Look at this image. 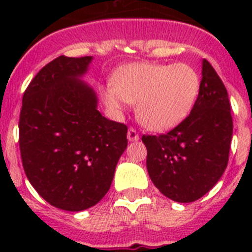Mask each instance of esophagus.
<instances>
[{"instance_id":"obj_1","label":"esophagus","mask_w":252,"mask_h":252,"mask_svg":"<svg viewBox=\"0 0 252 252\" xmlns=\"http://www.w3.org/2000/svg\"><path fill=\"white\" fill-rule=\"evenodd\" d=\"M140 137L139 132L136 131V128L133 127H130L127 131V139L130 140V141H137Z\"/></svg>"}]
</instances>
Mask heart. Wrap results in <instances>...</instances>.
Here are the masks:
<instances>
[{
    "instance_id": "1",
    "label": "heart",
    "mask_w": 252,
    "mask_h": 252,
    "mask_svg": "<svg viewBox=\"0 0 252 252\" xmlns=\"http://www.w3.org/2000/svg\"><path fill=\"white\" fill-rule=\"evenodd\" d=\"M199 90L201 78L189 64L136 63L116 72L103 99L113 111L137 101V117L145 127L168 131L190 113Z\"/></svg>"
}]
</instances>
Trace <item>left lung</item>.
Segmentation results:
<instances>
[{
  "label": "left lung",
  "mask_w": 252,
  "mask_h": 252,
  "mask_svg": "<svg viewBox=\"0 0 252 252\" xmlns=\"http://www.w3.org/2000/svg\"><path fill=\"white\" fill-rule=\"evenodd\" d=\"M232 130L226 87L204 59L199 94L186 120L166 133L142 136L154 186L179 203L203 197L226 170Z\"/></svg>",
  "instance_id": "8db88e82"
}]
</instances>
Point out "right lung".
<instances>
[{
  "label": "right lung",
  "instance_id": "right-lung-1",
  "mask_svg": "<svg viewBox=\"0 0 252 252\" xmlns=\"http://www.w3.org/2000/svg\"><path fill=\"white\" fill-rule=\"evenodd\" d=\"M92 57H58L39 70L22 97L19 144L31 186L51 206L78 212L110 189L127 148V126L97 110L79 79Z\"/></svg>",
  "mask_w": 252,
  "mask_h": 252
}]
</instances>
